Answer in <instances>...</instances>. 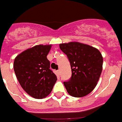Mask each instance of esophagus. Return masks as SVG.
Segmentation results:
<instances>
[{"mask_svg":"<svg viewBox=\"0 0 122 122\" xmlns=\"http://www.w3.org/2000/svg\"><path fill=\"white\" fill-rule=\"evenodd\" d=\"M56 73H57V76L59 77L60 76V70H57L56 71Z\"/></svg>","mask_w":122,"mask_h":122,"instance_id":"esophagus-1","label":"esophagus"}]
</instances>
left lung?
I'll list each match as a JSON object with an SVG mask.
<instances>
[{
    "instance_id": "1",
    "label": "left lung",
    "mask_w": 122,
    "mask_h": 122,
    "mask_svg": "<svg viewBox=\"0 0 122 122\" xmlns=\"http://www.w3.org/2000/svg\"><path fill=\"white\" fill-rule=\"evenodd\" d=\"M70 63L71 76L64 81L68 93L74 97L87 95L95 89L102 70L103 58L93 46L78 42L60 45Z\"/></svg>"
}]
</instances>
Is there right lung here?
Returning <instances> with one entry per match:
<instances>
[{"label":"right lung","mask_w":122,"mask_h":122,"mask_svg":"<svg viewBox=\"0 0 122 122\" xmlns=\"http://www.w3.org/2000/svg\"><path fill=\"white\" fill-rule=\"evenodd\" d=\"M51 48V45L35 46L22 52L14 62V70L20 84L35 98L49 95L57 80L46 58Z\"/></svg>","instance_id":"1"}]
</instances>
